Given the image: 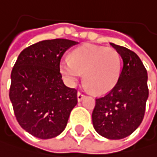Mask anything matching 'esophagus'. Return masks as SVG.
<instances>
[{"label":"esophagus","mask_w":157,"mask_h":157,"mask_svg":"<svg viewBox=\"0 0 157 157\" xmlns=\"http://www.w3.org/2000/svg\"><path fill=\"white\" fill-rule=\"evenodd\" d=\"M84 97H85V94L83 92L78 91V93H77V99H78V101H82L84 99Z\"/></svg>","instance_id":"esophagus-1"}]
</instances>
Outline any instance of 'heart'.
Listing matches in <instances>:
<instances>
[{
	"mask_svg": "<svg viewBox=\"0 0 157 157\" xmlns=\"http://www.w3.org/2000/svg\"><path fill=\"white\" fill-rule=\"evenodd\" d=\"M59 70L69 85H75L84 73L85 84L92 92L105 94L116 86L121 71V58L116 49L85 44L62 58Z\"/></svg>",
	"mask_w": 157,
	"mask_h": 157,
	"instance_id": "obj_1",
	"label": "heart"
}]
</instances>
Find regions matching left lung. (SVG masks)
I'll return each mask as SVG.
<instances>
[{"instance_id": "1", "label": "left lung", "mask_w": 157, "mask_h": 157, "mask_svg": "<svg viewBox=\"0 0 157 157\" xmlns=\"http://www.w3.org/2000/svg\"><path fill=\"white\" fill-rule=\"evenodd\" d=\"M121 55L123 67L119 81L109 92L96 99L92 122L98 134L121 140L140 125L149 96L147 71L133 51L110 43Z\"/></svg>"}]
</instances>
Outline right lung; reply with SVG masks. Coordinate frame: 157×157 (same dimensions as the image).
<instances>
[{
	"mask_svg": "<svg viewBox=\"0 0 157 157\" xmlns=\"http://www.w3.org/2000/svg\"><path fill=\"white\" fill-rule=\"evenodd\" d=\"M73 40H43L25 48L12 72L9 98L16 119L32 136L48 140L63 132L77 105V89L65 86L59 70Z\"/></svg>",
	"mask_w": 157,
	"mask_h": 157,
	"instance_id": "right-lung-1",
	"label": "right lung"
}]
</instances>
